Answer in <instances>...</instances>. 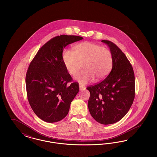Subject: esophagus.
<instances>
[{"label": "esophagus", "mask_w": 157, "mask_h": 157, "mask_svg": "<svg viewBox=\"0 0 157 157\" xmlns=\"http://www.w3.org/2000/svg\"><path fill=\"white\" fill-rule=\"evenodd\" d=\"M79 90H85L86 89V88H85V86H82L81 85H79Z\"/></svg>", "instance_id": "obj_1"}]
</instances>
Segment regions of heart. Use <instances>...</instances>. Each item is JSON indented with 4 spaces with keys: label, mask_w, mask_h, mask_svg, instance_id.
Masks as SVG:
<instances>
[{
    "label": "heart",
    "mask_w": 157,
    "mask_h": 157,
    "mask_svg": "<svg viewBox=\"0 0 157 157\" xmlns=\"http://www.w3.org/2000/svg\"><path fill=\"white\" fill-rule=\"evenodd\" d=\"M62 59L67 72L75 75L81 63L85 69L75 76V79L82 84L105 78L112 67V56L111 51L100 45L91 42H83L76 45L74 52L64 49Z\"/></svg>",
    "instance_id": "b5f03b06"
}]
</instances>
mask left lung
Here are the masks:
<instances>
[{
	"mask_svg": "<svg viewBox=\"0 0 157 157\" xmlns=\"http://www.w3.org/2000/svg\"><path fill=\"white\" fill-rule=\"evenodd\" d=\"M109 47L112 67L101 82L89 86L88 106L90 113L98 122L108 125L121 120L129 110L135 98V76L125 55L109 40H103Z\"/></svg>",
	"mask_w": 157,
	"mask_h": 157,
	"instance_id": "1",
	"label": "left lung"
}]
</instances>
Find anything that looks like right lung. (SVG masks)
I'll return each mask as SVG.
<instances>
[{"mask_svg":"<svg viewBox=\"0 0 157 157\" xmlns=\"http://www.w3.org/2000/svg\"><path fill=\"white\" fill-rule=\"evenodd\" d=\"M82 39L66 35L53 37L30 62L26 75L28 99L35 113L46 122L63 120L79 92L78 83L72 82L63 63L62 53L67 45Z\"/></svg>","mask_w":157,"mask_h":157,"instance_id":"right-lung-1","label":"right lung"}]
</instances>
